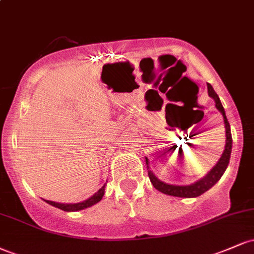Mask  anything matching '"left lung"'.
<instances>
[{
    "mask_svg": "<svg viewBox=\"0 0 254 254\" xmlns=\"http://www.w3.org/2000/svg\"><path fill=\"white\" fill-rule=\"evenodd\" d=\"M208 86V94L209 97L212 98L215 100V106L216 109L222 113L223 121H224V127H226V147H224V150L221 155V159L218 160L217 164L211 168V171L206 174L205 177H203L202 179L197 180L196 183L191 184V185H172V184H166L161 182L160 179H157L155 174L153 172L149 171V161L145 157V164H147L148 168V176H149V179L151 184H153L154 188L156 190H159L162 193L168 194V196H174V197H183V198H193L198 197L200 194H203L204 192H206L209 189H211L212 186L216 184L218 180L221 179V177L223 176L224 171H226L227 166L229 164L230 159V153H232V133H230V125L228 123V119L226 117V112H224V109L221 104L220 98L216 94L214 88L210 83H206Z\"/></svg>",
    "mask_w": 254,
    "mask_h": 254,
    "instance_id": "left-lung-1",
    "label": "left lung"
}]
</instances>
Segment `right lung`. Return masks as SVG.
Instances as JSON below:
<instances>
[{
  "mask_svg": "<svg viewBox=\"0 0 254 254\" xmlns=\"http://www.w3.org/2000/svg\"><path fill=\"white\" fill-rule=\"evenodd\" d=\"M105 193V185L103 188L99 190L97 193L93 194L92 197L88 198V199L83 200V202H80V203H74V204H64V203H57V202H52V200H45L46 203H49L50 205L55 206V208H58L61 209V210H64V211H78V210H82V209H86V208H89V206L94 205V204H97L98 202H100L101 198H103Z\"/></svg>",
  "mask_w": 254,
  "mask_h": 254,
  "instance_id": "obj_1",
  "label": "right lung"
}]
</instances>
